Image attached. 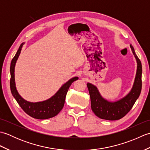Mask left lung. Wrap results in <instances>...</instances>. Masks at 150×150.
I'll return each mask as SVG.
<instances>
[{
    "label": "left lung",
    "mask_w": 150,
    "mask_h": 150,
    "mask_svg": "<svg viewBox=\"0 0 150 150\" xmlns=\"http://www.w3.org/2000/svg\"><path fill=\"white\" fill-rule=\"evenodd\" d=\"M137 64V71L133 86L129 93L120 99L110 101L104 98L96 86L88 82L87 86L90 95L91 110L95 115L100 119L116 120L124 117L131 110L136 100L138 99L142 89V64L136 55L135 50L130 44Z\"/></svg>",
    "instance_id": "left-lung-1"
}]
</instances>
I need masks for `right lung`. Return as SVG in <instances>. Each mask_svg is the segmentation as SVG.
<instances>
[{"label": "right lung", "mask_w": 150, "mask_h": 150, "mask_svg": "<svg viewBox=\"0 0 150 150\" xmlns=\"http://www.w3.org/2000/svg\"><path fill=\"white\" fill-rule=\"evenodd\" d=\"M24 42L21 44L20 47L13 58L10 65V89L11 94L17 100L19 106L28 115L37 119H47L56 116L64 107L65 98L69 88L73 82L79 79L78 77H74L62 84L59 90L48 99L33 103L29 102L22 98L16 88L15 81V67L19 55H20L22 46Z\"/></svg>", "instance_id": "add662e5"}]
</instances>
